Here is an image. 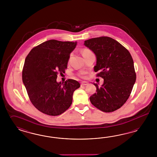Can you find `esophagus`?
<instances>
[{
    "instance_id": "1",
    "label": "esophagus",
    "mask_w": 157,
    "mask_h": 157,
    "mask_svg": "<svg viewBox=\"0 0 157 157\" xmlns=\"http://www.w3.org/2000/svg\"><path fill=\"white\" fill-rule=\"evenodd\" d=\"M89 83H88V82H81V86H86Z\"/></svg>"
}]
</instances>
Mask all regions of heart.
Returning <instances> with one entry per match:
<instances>
[{"label":"heart","instance_id":"1","mask_svg":"<svg viewBox=\"0 0 157 157\" xmlns=\"http://www.w3.org/2000/svg\"><path fill=\"white\" fill-rule=\"evenodd\" d=\"M90 51L89 50V49H84L83 51H82V55H83V54H85L86 53L89 52H90ZM78 76H79V77H81V78H85V73L84 72H81V73H79V74H78Z\"/></svg>","mask_w":157,"mask_h":157}]
</instances>
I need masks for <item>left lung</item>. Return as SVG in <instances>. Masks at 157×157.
Returning <instances> with one entry per match:
<instances>
[{
    "label": "left lung",
    "mask_w": 157,
    "mask_h": 157,
    "mask_svg": "<svg viewBox=\"0 0 157 157\" xmlns=\"http://www.w3.org/2000/svg\"><path fill=\"white\" fill-rule=\"evenodd\" d=\"M84 45L95 53L97 76L104 79L98 87L93 83L96 93L90 97L91 103L104 112H112L123 105L131 93L136 81L133 59L128 51L120 43L102 36L85 41Z\"/></svg>",
    "instance_id": "8db88e82"
}]
</instances>
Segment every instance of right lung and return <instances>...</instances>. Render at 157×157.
Here are the masks:
<instances>
[{
	"instance_id": "obj_1",
	"label": "right lung",
	"mask_w": 157,
	"mask_h": 157,
	"mask_svg": "<svg viewBox=\"0 0 157 157\" xmlns=\"http://www.w3.org/2000/svg\"><path fill=\"white\" fill-rule=\"evenodd\" d=\"M76 42L48 40L34 47L25 59L22 81L29 98L43 113L58 116L71 106L74 91L80 83L74 79L57 83L65 73L70 53Z\"/></svg>"
}]
</instances>
